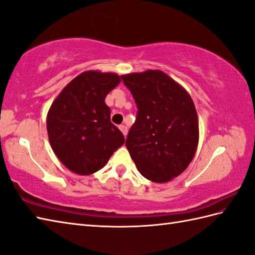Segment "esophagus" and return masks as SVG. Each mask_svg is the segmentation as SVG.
Here are the masks:
<instances>
[{"label":"esophagus","mask_w":255,"mask_h":255,"mask_svg":"<svg viewBox=\"0 0 255 255\" xmlns=\"http://www.w3.org/2000/svg\"><path fill=\"white\" fill-rule=\"evenodd\" d=\"M119 129H121L122 132L124 133V136L126 137L127 136V132H128V128L125 126V125H121V126H119Z\"/></svg>","instance_id":"esophagus-1"}]
</instances>
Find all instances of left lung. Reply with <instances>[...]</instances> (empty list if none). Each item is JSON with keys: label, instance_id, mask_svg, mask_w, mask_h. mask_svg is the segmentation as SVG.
Here are the masks:
<instances>
[{"label": "left lung", "instance_id": "1", "mask_svg": "<svg viewBox=\"0 0 255 255\" xmlns=\"http://www.w3.org/2000/svg\"><path fill=\"white\" fill-rule=\"evenodd\" d=\"M138 107L126 147L140 174L166 183L187 169L199 140L198 117L188 92L160 70L122 75Z\"/></svg>", "mask_w": 255, "mask_h": 255}]
</instances>
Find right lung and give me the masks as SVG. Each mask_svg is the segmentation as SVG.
I'll return each instance as SVG.
<instances>
[{"label": "right lung", "mask_w": 255, "mask_h": 255, "mask_svg": "<svg viewBox=\"0 0 255 255\" xmlns=\"http://www.w3.org/2000/svg\"><path fill=\"white\" fill-rule=\"evenodd\" d=\"M118 74L89 70L66 85L47 114L48 138L61 163L79 175L101 170L125 142L105 99Z\"/></svg>", "instance_id": "1"}]
</instances>
